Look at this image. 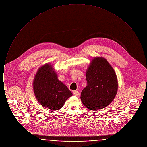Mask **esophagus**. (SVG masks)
I'll return each mask as SVG.
<instances>
[{
	"label": "esophagus",
	"instance_id": "34e87169",
	"mask_svg": "<svg viewBox=\"0 0 147 147\" xmlns=\"http://www.w3.org/2000/svg\"><path fill=\"white\" fill-rule=\"evenodd\" d=\"M73 94L74 95L76 96H78L79 95V92L78 91H73Z\"/></svg>",
	"mask_w": 147,
	"mask_h": 147
}]
</instances>
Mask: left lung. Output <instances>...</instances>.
<instances>
[{
	"label": "left lung",
	"mask_w": 147,
	"mask_h": 147,
	"mask_svg": "<svg viewBox=\"0 0 147 147\" xmlns=\"http://www.w3.org/2000/svg\"><path fill=\"white\" fill-rule=\"evenodd\" d=\"M87 85L81 92V100L88 109L98 110L109 105L117 90L116 74L102 57L94 58L86 72Z\"/></svg>",
	"instance_id": "obj_1"
}]
</instances>
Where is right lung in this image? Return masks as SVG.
Listing matches in <instances>:
<instances>
[{
    "label": "right lung",
    "instance_id": "add662e5",
    "mask_svg": "<svg viewBox=\"0 0 147 147\" xmlns=\"http://www.w3.org/2000/svg\"><path fill=\"white\" fill-rule=\"evenodd\" d=\"M35 96L38 102L51 110H58L72 96L67 86L59 81L50 64H46L37 71L33 82Z\"/></svg>",
    "mask_w": 147,
    "mask_h": 147
}]
</instances>
